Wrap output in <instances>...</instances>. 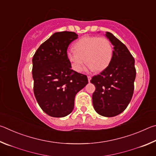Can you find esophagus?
<instances>
[{
  "label": "esophagus",
  "mask_w": 156,
  "mask_h": 156,
  "mask_svg": "<svg viewBox=\"0 0 156 156\" xmlns=\"http://www.w3.org/2000/svg\"><path fill=\"white\" fill-rule=\"evenodd\" d=\"M87 78H88V81H89V82H90V80H91V77L90 76H88Z\"/></svg>",
  "instance_id": "34e87169"
}]
</instances>
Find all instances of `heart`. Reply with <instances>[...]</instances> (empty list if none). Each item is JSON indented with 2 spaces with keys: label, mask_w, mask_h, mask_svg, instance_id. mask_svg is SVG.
Segmentation results:
<instances>
[{
  "label": "heart",
  "mask_w": 156,
  "mask_h": 156,
  "mask_svg": "<svg viewBox=\"0 0 156 156\" xmlns=\"http://www.w3.org/2000/svg\"><path fill=\"white\" fill-rule=\"evenodd\" d=\"M74 48L68 50L67 56L72 69L77 72L83 69L85 60L89 69L102 72L109 66L112 58V43L105 37L84 36L75 43Z\"/></svg>",
  "instance_id": "1"
}]
</instances>
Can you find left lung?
Instances as JSON below:
<instances>
[{"instance_id":"8db88e82","label":"left lung","mask_w":156,"mask_h":156,"mask_svg":"<svg viewBox=\"0 0 156 156\" xmlns=\"http://www.w3.org/2000/svg\"><path fill=\"white\" fill-rule=\"evenodd\" d=\"M113 45L112 58L105 70L92 77L96 87L92 101L96 112L105 117H113L125 110L133 94L136 76L135 60L122 42L106 32Z\"/></svg>"}]
</instances>
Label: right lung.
<instances>
[{
	"label": "right lung",
	"instance_id": "1",
	"mask_svg": "<svg viewBox=\"0 0 156 156\" xmlns=\"http://www.w3.org/2000/svg\"><path fill=\"white\" fill-rule=\"evenodd\" d=\"M76 38L72 31L54 33L34 55V93L42 110L51 117L69 114L76 94L88 83L86 75L71 69L67 56L69 44Z\"/></svg>",
	"mask_w": 156,
	"mask_h": 156
}]
</instances>
